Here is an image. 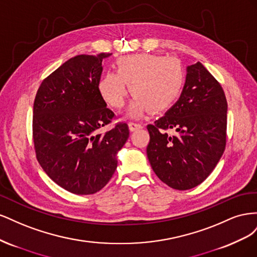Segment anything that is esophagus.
<instances>
[{
	"label": "esophagus",
	"instance_id": "obj_1",
	"mask_svg": "<svg viewBox=\"0 0 257 257\" xmlns=\"http://www.w3.org/2000/svg\"><path fill=\"white\" fill-rule=\"evenodd\" d=\"M128 127H130V131L131 132H135L137 130H141L144 127L143 124L141 123H135V122H130L128 123Z\"/></svg>",
	"mask_w": 257,
	"mask_h": 257
}]
</instances>
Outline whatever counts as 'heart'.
<instances>
[{
  "label": "heart",
  "instance_id": "b5f03b06",
  "mask_svg": "<svg viewBox=\"0 0 257 257\" xmlns=\"http://www.w3.org/2000/svg\"><path fill=\"white\" fill-rule=\"evenodd\" d=\"M184 83V71L180 62L160 54L141 53L120 58L115 72L106 73L97 89L104 102L113 108L124 105L131 85L135 96L127 114L141 116L147 109L164 111L179 97Z\"/></svg>",
  "mask_w": 257,
  "mask_h": 257
}]
</instances>
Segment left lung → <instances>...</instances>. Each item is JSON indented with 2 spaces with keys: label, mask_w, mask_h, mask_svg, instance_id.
<instances>
[{
  "label": "left lung",
  "mask_w": 257,
  "mask_h": 257,
  "mask_svg": "<svg viewBox=\"0 0 257 257\" xmlns=\"http://www.w3.org/2000/svg\"><path fill=\"white\" fill-rule=\"evenodd\" d=\"M226 113L224 91L208 69L200 62L186 67L180 97L165 115L147 126V155L155 175L180 191L203 182L225 150ZM170 128L176 136L166 133Z\"/></svg>",
  "instance_id": "8db88e82"
}]
</instances>
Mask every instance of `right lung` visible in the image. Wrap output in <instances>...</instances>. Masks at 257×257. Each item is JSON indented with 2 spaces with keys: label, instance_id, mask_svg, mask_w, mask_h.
<instances>
[{
  "label": "right lung",
  "instance_id": "add662e5",
  "mask_svg": "<svg viewBox=\"0 0 257 257\" xmlns=\"http://www.w3.org/2000/svg\"><path fill=\"white\" fill-rule=\"evenodd\" d=\"M110 56L102 52L67 60L42 82L34 100L37 161L52 181L77 195L104 188L130 136L126 123L99 132L114 115L97 89L102 62Z\"/></svg>",
  "mask_w": 257,
  "mask_h": 257
}]
</instances>
